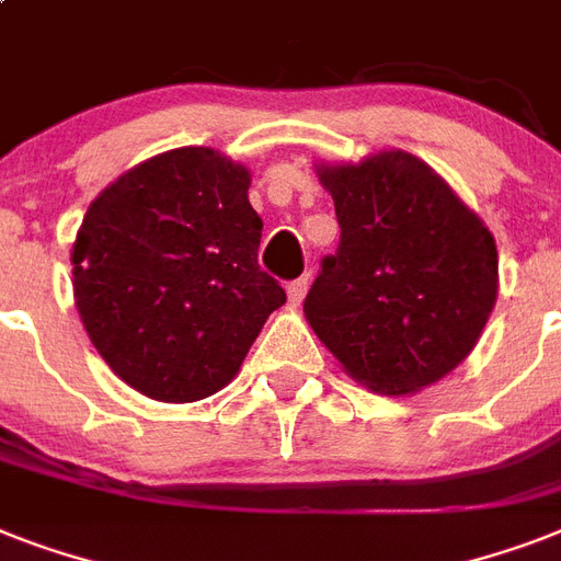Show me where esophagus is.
<instances>
[{
    "label": "esophagus",
    "mask_w": 561,
    "mask_h": 561,
    "mask_svg": "<svg viewBox=\"0 0 561 561\" xmlns=\"http://www.w3.org/2000/svg\"><path fill=\"white\" fill-rule=\"evenodd\" d=\"M308 285H311V279H308V276H299V279L290 282V285H288V302H290V306H299V302L306 299Z\"/></svg>",
    "instance_id": "1"
}]
</instances>
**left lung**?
<instances>
[{
    "label": "left lung",
    "mask_w": 561,
    "mask_h": 561,
    "mask_svg": "<svg viewBox=\"0 0 561 561\" xmlns=\"http://www.w3.org/2000/svg\"><path fill=\"white\" fill-rule=\"evenodd\" d=\"M341 247L306 297V320L358 383L413 396L478 346L497 299L489 227L427 162L399 148L320 162Z\"/></svg>",
    "instance_id": "1"
}]
</instances>
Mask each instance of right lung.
I'll return each mask as SVG.
<instances>
[{"instance_id":"right-lung-1","label":"right lung","mask_w":561,"mask_h":561,"mask_svg":"<svg viewBox=\"0 0 561 561\" xmlns=\"http://www.w3.org/2000/svg\"><path fill=\"white\" fill-rule=\"evenodd\" d=\"M250 169L215 148L139 162L90 203L72 244L75 308L107 367L148 399L224 390L285 290L259 267Z\"/></svg>"}]
</instances>
